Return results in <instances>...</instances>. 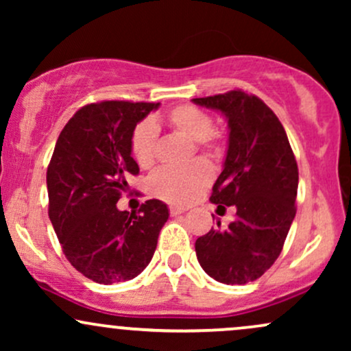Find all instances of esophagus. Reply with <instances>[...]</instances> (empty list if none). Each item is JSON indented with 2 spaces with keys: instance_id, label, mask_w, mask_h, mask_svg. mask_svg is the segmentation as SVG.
Instances as JSON below:
<instances>
[{
  "instance_id": "1",
  "label": "esophagus",
  "mask_w": 351,
  "mask_h": 351,
  "mask_svg": "<svg viewBox=\"0 0 351 351\" xmlns=\"http://www.w3.org/2000/svg\"><path fill=\"white\" fill-rule=\"evenodd\" d=\"M184 211H186V208H183V206H170V215H171V216L183 215Z\"/></svg>"
}]
</instances>
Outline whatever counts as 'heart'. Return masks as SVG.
<instances>
[{
	"label": "heart",
	"mask_w": 351,
	"mask_h": 351,
	"mask_svg": "<svg viewBox=\"0 0 351 351\" xmlns=\"http://www.w3.org/2000/svg\"><path fill=\"white\" fill-rule=\"evenodd\" d=\"M165 122L173 132L191 140L196 148L217 155L221 152L219 135L213 130V119L195 106H180L170 110ZM156 127L148 120H143L135 127L132 134V153L136 163L142 168H150L156 158ZM213 180L211 167L203 160L181 168H163L156 171L150 180L152 193L168 203L184 204L199 195Z\"/></svg>",
	"instance_id": "1"
}]
</instances>
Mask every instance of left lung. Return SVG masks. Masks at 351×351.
<instances>
[{
	"mask_svg": "<svg viewBox=\"0 0 351 351\" xmlns=\"http://www.w3.org/2000/svg\"><path fill=\"white\" fill-rule=\"evenodd\" d=\"M193 102L226 117V160L209 199L236 208L226 229L211 228L196 239V257L215 280L247 284L276 263L295 217V156L277 115L256 95L237 88Z\"/></svg>",
	"mask_w": 351,
	"mask_h": 351,
	"instance_id": "8db88e82",
	"label": "left lung"
}]
</instances>
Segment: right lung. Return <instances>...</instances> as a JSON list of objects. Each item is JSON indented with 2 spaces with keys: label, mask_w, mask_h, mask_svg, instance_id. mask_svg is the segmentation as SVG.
Listing matches in <instances>:
<instances>
[{
  "label": "right lung",
  "mask_w": 351,
  "mask_h": 351,
  "mask_svg": "<svg viewBox=\"0 0 351 351\" xmlns=\"http://www.w3.org/2000/svg\"><path fill=\"white\" fill-rule=\"evenodd\" d=\"M160 104L104 100L79 108L60 132L49 167V219L67 261L87 279L110 285L150 264L168 219L167 204L148 199L138 213L117 201L138 175L132 134Z\"/></svg>",
  "instance_id": "obj_1"
}]
</instances>
